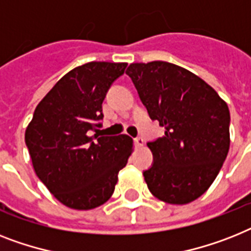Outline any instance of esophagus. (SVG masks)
<instances>
[{
	"label": "esophagus",
	"instance_id": "1",
	"mask_svg": "<svg viewBox=\"0 0 251 251\" xmlns=\"http://www.w3.org/2000/svg\"><path fill=\"white\" fill-rule=\"evenodd\" d=\"M134 143H135L136 147H143L144 146V140L142 136H138V138H135L134 139Z\"/></svg>",
	"mask_w": 251,
	"mask_h": 251
}]
</instances>
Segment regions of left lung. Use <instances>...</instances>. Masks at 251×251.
I'll return each mask as SVG.
<instances>
[{
	"label": "left lung",
	"mask_w": 251,
	"mask_h": 251,
	"mask_svg": "<svg viewBox=\"0 0 251 251\" xmlns=\"http://www.w3.org/2000/svg\"><path fill=\"white\" fill-rule=\"evenodd\" d=\"M152 120L165 127L148 142L153 164L143 172L148 189L168 203L192 202L206 192L229 150V109L203 79L168 62L126 69Z\"/></svg>",
	"instance_id": "left-lung-1"
}]
</instances>
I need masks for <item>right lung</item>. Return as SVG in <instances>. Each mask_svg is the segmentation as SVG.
<instances>
[{"label": "right lung", "mask_w": 251, "mask_h": 251, "mask_svg": "<svg viewBox=\"0 0 251 251\" xmlns=\"http://www.w3.org/2000/svg\"><path fill=\"white\" fill-rule=\"evenodd\" d=\"M127 63L90 62L55 83L25 130L33 169L58 201L76 210L103 205L127 164L132 139L99 136L101 104Z\"/></svg>", "instance_id": "obj_1"}]
</instances>
